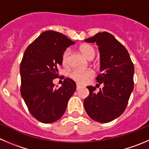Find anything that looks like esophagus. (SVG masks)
<instances>
[{
	"mask_svg": "<svg viewBox=\"0 0 149 149\" xmlns=\"http://www.w3.org/2000/svg\"><path fill=\"white\" fill-rule=\"evenodd\" d=\"M82 88L81 86H80V85L77 84V86H76V88H77V90H79V89H80Z\"/></svg>",
	"mask_w": 149,
	"mask_h": 149,
	"instance_id": "34e87169",
	"label": "esophagus"
}]
</instances>
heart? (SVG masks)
Instances as JSON below:
<instances>
[{"instance_id": "heart-1", "label": "heart", "mask_w": 149, "mask_h": 149, "mask_svg": "<svg viewBox=\"0 0 149 149\" xmlns=\"http://www.w3.org/2000/svg\"><path fill=\"white\" fill-rule=\"evenodd\" d=\"M80 51L86 58L88 60H91L95 56V49L92 46L88 45H83L80 47ZM69 50L66 49L64 51L62 56L61 61L63 66H66L69 64ZM69 77L72 80L77 82V83L83 84L89 80L93 75L92 71L89 69L86 70H79V69H74L69 73Z\"/></svg>"}]
</instances>
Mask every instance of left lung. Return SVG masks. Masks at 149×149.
<instances>
[{"mask_svg":"<svg viewBox=\"0 0 149 149\" xmlns=\"http://www.w3.org/2000/svg\"><path fill=\"white\" fill-rule=\"evenodd\" d=\"M96 42L100 53V72L97 82L104 85L98 93L96 88L87 86L89 95L84 107L91 119L107 123L124 113L134 88V65L127 49L107 32H100L85 40Z\"/></svg>","mask_w":149,"mask_h":149,"instance_id":"8db88e82","label":"left lung"}]
</instances>
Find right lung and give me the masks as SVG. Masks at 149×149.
<instances>
[{
	"mask_svg": "<svg viewBox=\"0 0 149 149\" xmlns=\"http://www.w3.org/2000/svg\"><path fill=\"white\" fill-rule=\"evenodd\" d=\"M74 43L62 33L47 31L24 52L19 68L21 95L31 115L44 124L61 118L76 91L75 83L69 78L65 79L58 88L52 83L58 76L63 53Z\"/></svg>",
	"mask_w": 149,
	"mask_h": 149,
	"instance_id": "1",
	"label": "right lung"
}]
</instances>
